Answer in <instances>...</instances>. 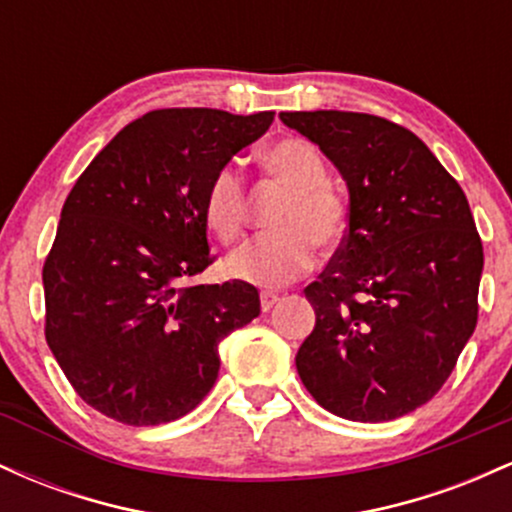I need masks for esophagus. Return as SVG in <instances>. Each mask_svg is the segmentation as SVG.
I'll list each match as a JSON object with an SVG mask.
<instances>
[{
    "label": "esophagus",
    "mask_w": 512,
    "mask_h": 512,
    "mask_svg": "<svg viewBox=\"0 0 512 512\" xmlns=\"http://www.w3.org/2000/svg\"><path fill=\"white\" fill-rule=\"evenodd\" d=\"M276 301H279V296H276V293H272V291H262L260 293V308L264 310V313H269V310H272L276 305Z\"/></svg>",
    "instance_id": "obj_1"
}]
</instances>
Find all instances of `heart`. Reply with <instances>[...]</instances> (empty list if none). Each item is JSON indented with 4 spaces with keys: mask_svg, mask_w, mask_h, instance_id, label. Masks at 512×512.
<instances>
[{
    "mask_svg": "<svg viewBox=\"0 0 512 512\" xmlns=\"http://www.w3.org/2000/svg\"><path fill=\"white\" fill-rule=\"evenodd\" d=\"M264 173L289 190L276 211L279 231L250 238L223 262L228 276L255 286H284L315 264V245L330 252L349 226L346 199L330 185V166L315 144L281 139L262 154ZM204 223L219 243H233L248 221V185L243 173L226 163L211 175L202 202Z\"/></svg>",
    "mask_w": 512,
    "mask_h": 512,
    "instance_id": "obj_1",
    "label": "heart"
}]
</instances>
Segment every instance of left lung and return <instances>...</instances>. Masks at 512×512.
Returning a JSON list of instances; mask_svg holds the SVG:
<instances>
[{
    "label": "left lung",
    "instance_id": "left-lung-1",
    "mask_svg": "<svg viewBox=\"0 0 512 512\" xmlns=\"http://www.w3.org/2000/svg\"><path fill=\"white\" fill-rule=\"evenodd\" d=\"M349 185V228L305 286L315 330L296 354L305 390L349 421H392L450 378L479 315L484 248L457 180L378 115L281 113Z\"/></svg>",
    "mask_w": 512,
    "mask_h": 512
}]
</instances>
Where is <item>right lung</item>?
<instances>
[{"label": "right lung", "instance_id": "add662e5", "mask_svg": "<svg viewBox=\"0 0 512 512\" xmlns=\"http://www.w3.org/2000/svg\"><path fill=\"white\" fill-rule=\"evenodd\" d=\"M274 113L163 108L129 122L79 175L43 264L45 339L76 395L108 419H180L219 378V344L260 315L248 281L190 286L214 264L211 175Z\"/></svg>", "mask_w": 512, "mask_h": 512}]
</instances>
